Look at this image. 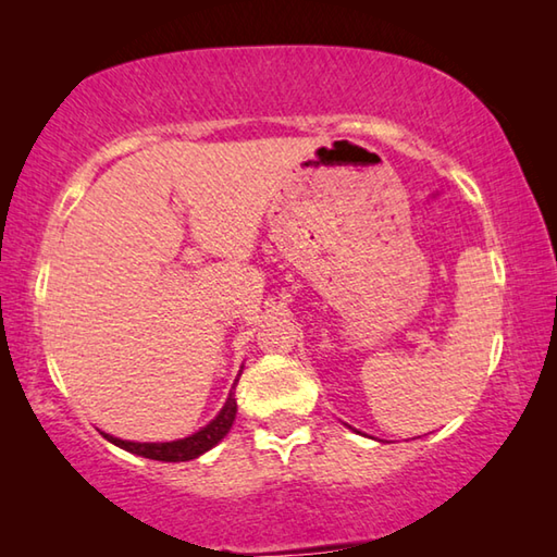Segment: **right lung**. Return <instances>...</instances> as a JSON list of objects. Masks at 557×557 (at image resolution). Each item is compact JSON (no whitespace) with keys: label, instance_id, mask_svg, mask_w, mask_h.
I'll return each mask as SVG.
<instances>
[{"label":"right lung","instance_id":"right-lung-1","mask_svg":"<svg viewBox=\"0 0 557 557\" xmlns=\"http://www.w3.org/2000/svg\"><path fill=\"white\" fill-rule=\"evenodd\" d=\"M235 388V383H233ZM235 412H238V403H235V395L231 393L228 400H225L223 410L215 414V418L209 422V425L201 428L194 435H188L184 440H174V442H129V440H120L102 432V437L112 445H117L122 449L132 451V455L147 457V459H157V461H188L201 457L203 451H209L211 447L219 445V442L228 435V430L233 428Z\"/></svg>","mask_w":557,"mask_h":557}]
</instances>
